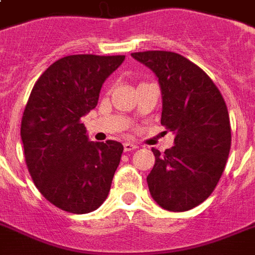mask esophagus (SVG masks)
<instances>
[{"mask_svg":"<svg viewBox=\"0 0 255 255\" xmlns=\"http://www.w3.org/2000/svg\"><path fill=\"white\" fill-rule=\"evenodd\" d=\"M123 145H124V151H126V152H129V151H133V149L137 148V144L131 143V141H126Z\"/></svg>","mask_w":255,"mask_h":255,"instance_id":"1","label":"esophagus"}]
</instances>
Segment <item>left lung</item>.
I'll return each instance as SVG.
<instances>
[{
	"label": "left lung",
	"instance_id": "8db88e82",
	"mask_svg": "<svg viewBox=\"0 0 255 255\" xmlns=\"http://www.w3.org/2000/svg\"><path fill=\"white\" fill-rule=\"evenodd\" d=\"M156 75L162 91V126L175 133L174 147L160 153L147 176L149 194L168 211L201 205L217 187L231 145L226 103L205 71L166 50L131 54Z\"/></svg>",
	"mask_w": 255,
	"mask_h": 255
}]
</instances>
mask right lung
<instances>
[{"mask_svg":"<svg viewBox=\"0 0 255 255\" xmlns=\"http://www.w3.org/2000/svg\"><path fill=\"white\" fill-rule=\"evenodd\" d=\"M124 58H60L30 92L21 120L25 162L38 191L64 211L91 213L108 197L123 145L89 141L81 118L97 106L103 83Z\"/></svg>","mask_w":255,"mask_h":255,"instance_id":"right-lung-1","label":"right lung"}]
</instances>
